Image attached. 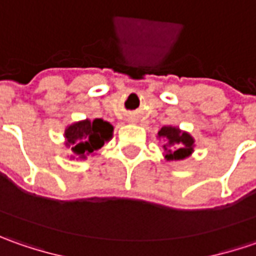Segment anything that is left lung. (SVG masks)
<instances>
[{
    "instance_id": "left-lung-1",
    "label": "left lung",
    "mask_w": 256,
    "mask_h": 256,
    "mask_svg": "<svg viewBox=\"0 0 256 256\" xmlns=\"http://www.w3.org/2000/svg\"><path fill=\"white\" fill-rule=\"evenodd\" d=\"M158 136L165 141L164 150L168 161L185 160L194 151V138L188 132H182L175 126H164L158 132Z\"/></svg>"
}]
</instances>
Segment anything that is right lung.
Returning <instances> with one entry per match:
<instances>
[{"label": "right lung", "mask_w": 256, "mask_h": 256, "mask_svg": "<svg viewBox=\"0 0 256 256\" xmlns=\"http://www.w3.org/2000/svg\"><path fill=\"white\" fill-rule=\"evenodd\" d=\"M112 125L104 120L80 121L65 130V145L81 158L100 150L112 136Z\"/></svg>", "instance_id": "right-lung-1"}]
</instances>
